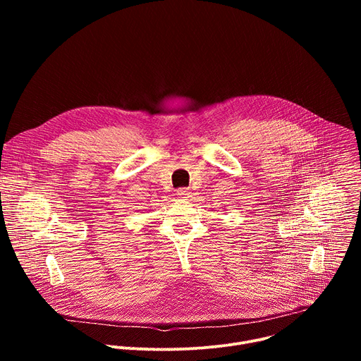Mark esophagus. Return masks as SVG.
Here are the masks:
<instances>
[{
  "label": "esophagus",
  "mask_w": 361,
  "mask_h": 361,
  "mask_svg": "<svg viewBox=\"0 0 361 361\" xmlns=\"http://www.w3.org/2000/svg\"><path fill=\"white\" fill-rule=\"evenodd\" d=\"M177 195H178L180 198H183V200H188V198L191 197V192H190L188 188H180V190L177 191Z\"/></svg>",
  "instance_id": "1"
}]
</instances>
